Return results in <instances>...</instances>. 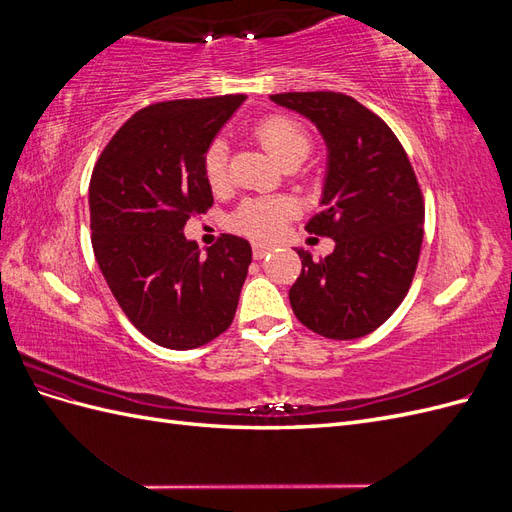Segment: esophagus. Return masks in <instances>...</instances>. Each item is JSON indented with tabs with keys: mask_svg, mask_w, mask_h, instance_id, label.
<instances>
[{
	"mask_svg": "<svg viewBox=\"0 0 512 512\" xmlns=\"http://www.w3.org/2000/svg\"><path fill=\"white\" fill-rule=\"evenodd\" d=\"M269 252H271V245H265V243H254L252 245V254H254L256 260H262Z\"/></svg>",
	"mask_w": 512,
	"mask_h": 512,
	"instance_id": "obj_1",
	"label": "esophagus"
}]
</instances>
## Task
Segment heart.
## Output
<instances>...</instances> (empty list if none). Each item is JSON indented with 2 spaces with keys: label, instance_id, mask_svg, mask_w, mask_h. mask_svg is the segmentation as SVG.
I'll return each mask as SVG.
<instances>
[{
  "label": "heart",
  "instance_id": "heart-1",
  "mask_svg": "<svg viewBox=\"0 0 512 512\" xmlns=\"http://www.w3.org/2000/svg\"><path fill=\"white\" fill-rule=\"evenodd\" d=\"M256 141L265 147L282 166L303 162L312 149V134L299 119L290 115H267L254 126ZM203 173L213 190H220L228 179V147L224 141H213L203 158ZM292 205L280 198H254L232 213V228L256 239H273L280 235L292 218Z\"/></svg>",
  "mask_w": 512,
  "mask_h": 512
}]
</instances>
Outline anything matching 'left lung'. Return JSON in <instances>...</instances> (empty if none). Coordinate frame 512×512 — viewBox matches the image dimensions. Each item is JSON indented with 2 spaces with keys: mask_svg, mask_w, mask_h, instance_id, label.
Instances as JSON below:
<instances>
[{
  "mask_svg": "<svg viewBox=\"0 0 512 512\" xmlns=\"http://www.w3.org/2000/svg\"><path fill=\"white\" fill-rule=\"evenodd\" d=\"M271 100L312 119L329 145L324 209L305 230L335 239V250L322 260L297 250L292 312L322 337L369 335L404 301L421 256L425 200L408 153L376 113L339 91Z\"/></svg>",
  "mask_w": 512,
  "mask_h": 512,
  "instance_id": "8db88e82",
  "label": "left lung"
}]
</instances>
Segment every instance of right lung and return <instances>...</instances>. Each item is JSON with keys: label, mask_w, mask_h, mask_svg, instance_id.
<instances>
[{"label": "right lung", "mask_w": 512, "mask_h": 512, "mask_svg": "<svg viewBox=\"0 0 512 512\" xmlns=\"http://www.w3.org/2000/svg\"><path fill=\"white\" fill-rule=\"evenodd\" d=\"M243 94L168 100L134 113L89 181L91 245L115 301L153 344L190 350L235 318L252 247L222 235L207 256L183 237L213 205L205 151Z\"/></svg>", "instance_id": "right-lung-1"}]
</instances>
